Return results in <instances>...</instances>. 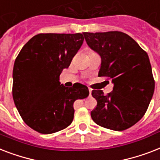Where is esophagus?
I'll list each match as a JSON object with an SVG mask.
<instances>
[{
    "instance_id": "1",
    "label": "esophagus",
    "mask_w": 160,
    "mask_h": 160,
    "mask_svg": "<svg viewBox=\"0 0 160 160\" xmlns=\"http://www.w3.org/2000/svg\"><path fill=\"white\" fill-rule=\"evenodd\" d=\"M89 96L91 95V92H92V89H89Z\"/></svg>"
}]
</instances>
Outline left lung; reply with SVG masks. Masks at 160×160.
Instances as JSON below:
<instances>
[{
	"label": "left lung",
	"mask_w": 160,
	"mask_h": 160,
	"mask_svg": "<svg viewBox=\"0 0 160 160\" xmlns=\"http://www.w3.org/2000/svg\"><path fill=\"white\" fill-rule=\"evenodd\" d=\"M87 44L101 57L98 76L111 79L113 89L104 95L93 90L97 106L91 118L100 127L124 131L141 120L154 90L151 65L146 52L119 31L83 33Z\"/></svg>",
	"instance_id": "obj_1"
}]
</instances>
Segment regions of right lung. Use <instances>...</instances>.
<instances>
[{
  "label": "right lung",
  "instance_id": "add662e5",
  "mask_svg": "<svg viewBox=\"0 0 160 160\" xmlns=\"http://www.w3.org/2000/svg\"><path fill=\"white\" fill-rule=\"evenodd\" d=\"M84 42L82 33H39L23 47L13 69V99L22 119L42 134L71 125L73 103L89 95L88 87H65L59 81L63 69Z\"/></svg>",
  "mask_w": 160,
  "mask_h": 160
}]
</instances>
